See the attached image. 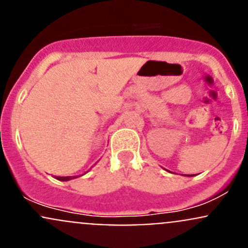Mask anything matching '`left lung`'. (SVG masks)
Masks as SVG:
<instances>
[{
	"label": "left lung",
	"instance_id": "obj_1",
	"mask_svg": "<svg viewBox=\"0 0 248 248\" xmlns=\"http://www.w3.org/2000/svg\"><path fill=\"white\" fill-rule=\"evenodd\" d=\"M186 176H187V177H191V174H186Z\"/></svg>",
	"mask_w": 248,
	"mask_h": 248
}]
</instances>
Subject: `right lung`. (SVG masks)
<instances>
[{"mask_svg":"<svg viewBox=\"0 0 248 248\" xmlns=\"http://www.w3.org/2000/svg\"><path fill=\"white\" fill-rule=\"evenodd\" d=\"M56 178L58 179V181L66 182V181H71V179H74V178H77V177H75V176H67V177H59V176H56Z\"/></svg>","mask_w":248,"mask_h":248,"instance_id":"obj_1","label":"right lung"}]
</instances>
